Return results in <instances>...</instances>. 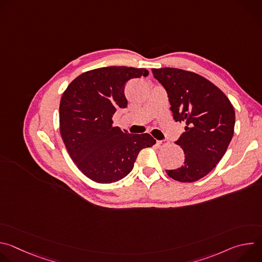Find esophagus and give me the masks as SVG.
<instances>
[{
    "label": "esophagus",
    "instance_id": "34e87169",
    "mask_svg": "<svg viewBox=\"0 0 262 262\" xmlns=\"http://www.w3.org/2000/svg\"><path fill=\"white\" fill-rule=\"evenodd\" d=\"M157 144H158V146H159V147H164V146H166V145L168 144V141H166V140L158 141V142H157Z\"/></svg>",
    "mask_w": 262,
    "mask_h": 262
}]
</instances>
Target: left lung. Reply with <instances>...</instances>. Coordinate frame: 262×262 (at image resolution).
Returning a JSON list of instances; mask_svg holds the SVG:
<instances>
[{"mask_svg": "<svg viewBox=\"0 0 262 262\" xmlns=\"http://www.w3.org/2000/svg\"><path fill=\"white\" fill-rule=\"evenodd\" d=\"M151 70L167 90L173 119L185 125L175 142L184 152V163L166 173L180 182L199 180L227 150L234 132V107L225 93L198 73L172 67Z\"/></svg>", "mask_w": 262, "mask_h": 262, "instance_id": "8db88e82", "label": "left lung"}]
</instances>
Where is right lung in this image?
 Returning <instances> with one entry per match:
<instances>
[{"mask_svg": "<svg viewBox=\"0 0 262 262\" xmlns=\"http://www.w3.org/2000/svg\"><path fill=\"white\" fill-rule=\"evenodd\" d=\"M148 76L145 68L108 66L86 71L74 79L60 101V134L73 163L98 183L115 182L134 168L139 152L156 140L133 135L113 125L118 107H126L125 84Z\"/></svg>", "mask_w": 262, "mask_h": 262, "instance_id": "1", "label": "right lung"}]
</instances>
